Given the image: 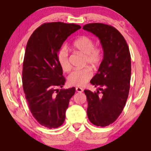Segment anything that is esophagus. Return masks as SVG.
<instances>
[{
	"label": "esophagus",
	"mask_w": 151,
	"mask_h": 151,
	"mask_svg": "<svg viewBox=\"0 0 151 151\" xmlns=\"http://www.w3.org/2000/svg\"><path fill=\"white\" fill-rule=\"evenodd\" d=\"M76 91L78 93H82V92H83V88L81 87H76Z\"/></svg>",
	"instance_id": "esophagus-1"
}]
</instances>
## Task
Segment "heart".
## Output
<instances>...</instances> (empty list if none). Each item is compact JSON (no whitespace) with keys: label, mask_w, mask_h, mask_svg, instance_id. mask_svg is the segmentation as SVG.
Wrapping results in <instances>:
<instances>
[{"label":"heart","mask_w":151,"mask_h":151,"mask_svg":"<svg viewBox=\"0 0 151 151\" xmlns=\"http://www.w3.org/2000/svg\"><path fill=\"white\" fill-rule=\"evenodd\" d=\"M93 40L87 36H81L73 42L74 49L84 55L83 65H89L96 68L101 63L103 57L102 48L94 46ZM58 62L60 68L65 72H68L71 65L68 57V50L63 47L59 50L57 55ZM93 76V71L88 66L73 70L68 76L69 85L76 86H84Z\"/></svg>","instance_id":"1"}]
</instances>
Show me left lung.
<instances>
[{"mask_svg":"<svg viewBox=\"0 0 151 151\" xmlns=\"http://www.w3.org/2000/svg\"><path fill=\"white\" fill-rule=\"evenodd\" d=\"M83 29L100 39L104 51L98 72L91 81L92 85L99 88L94 93L85 90L87 116L93 124L106 127L116 121L127 101L131 75V54L123 36L111 25L90 23Z\"/></svg>","mask_w":151,"mask_h":151,"instance_id":"obj_1","label":"left lung"}]
</instances>
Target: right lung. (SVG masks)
Instances as JSON below:
<instances>
[{
  "label": "right lung",
  "instance_id": "1",
  "mask_svg": "<svg viewBox=\"0 0 151 151\" xmlns=\"http://www.w3.org/2000/svg\"><path fill=\"white\" fill-rule=\"evenodd\" d=\"M75 24L47 22L28 40L22 67V87L32 116L42 126L55 129L65 120L75 88L60 89L66 81L57 55L68 37L81 29Z\"/></svg>",
  "mask_w": 151,
  "mask_h": 151
}]
</instances>
